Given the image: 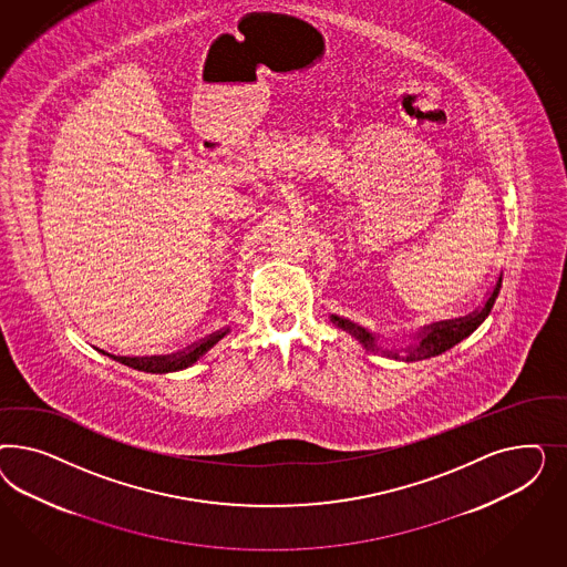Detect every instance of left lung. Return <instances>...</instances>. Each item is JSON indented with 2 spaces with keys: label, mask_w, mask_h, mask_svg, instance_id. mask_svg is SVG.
<instances>
[{
  "label": "left lung",
  "mask_w": 567,
  "mask_h": 567,
  "mask_svg": "<svg viewBox=\"0 0 567 567\" xmlns=\"http://www.w3.org/2000/svg\"><path fill=\"white\" fill-rule=\"evenodd\" d=\"M498 291H501V278H497V282L493 285V289L486 295L481 309L472 311L465 318H455V320H445V322L430 324V327L424 328L417 334L415 343L405 349V355H399V353H389V355L395 358V360L403 358L405 361H420L445 353L446 349H451L453 344L464 341L465 337H470L476 328L481 327L482 322L486 320V316L491 313L493 306H495ZM332 322L337 327L347 330L349 334H353L368 351H374V353L380 351V347L377 343V334H372L368 328L358 327L351 320H344V318H339V316H332Z\"/></svg>",
  "instance_id": "8db88e82"
}]
</instances>
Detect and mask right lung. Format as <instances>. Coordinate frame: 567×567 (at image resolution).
I'll list each match as a JSON object with an SVG mask.
<instances>
[{
	"mask_svg": "<svg viewBox=\"0 0 567 567\" xmlns=\"http://www.w3.org/2000/svg\"><path fill=\"white\" fill-rule=\"evenodd\" d=\"M228 330H220L206 337L199 343L190 344L187 349L172 353V355H154V358H121L122 361L131 363L133 368L143 370V372H152V374H166V372H176V370H185L199 360L212 344L218 343Z\"/></svg>",
	"mask_w": 567,
	"mask_h": 567,
	"instance_id": "obj_1",
	"label": "right lung"
}]
</instances>
